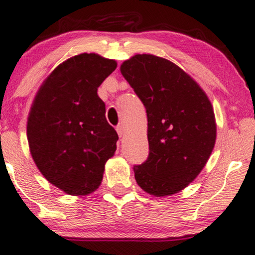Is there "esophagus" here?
<instances>
[{"label":"esophagus","mask_w":255,"mask_h":255,"mask_svg":"<svg viewBox=\"0 0 255 255\" xmlns=\"http://www.w3.org/2000/svg\"><path fill=\"white\" fill-rule=\"evenodd\" d=\"M116 131H117V133H119L120 136L124 135V133H125V128H124V125H123V124L119 125V127L116 128Z\"/></svg>","instance_id":"obj_1"}]
</instances>
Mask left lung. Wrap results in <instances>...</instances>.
I'll use <instances>...</instances> for the list:
<instances>
[{"label":"left lung","mask_w":255,"mask_h":255,"mask_svg":"<svg viewBox=\"0 0 255 255\" xmlns=\"http://www.w3.org/2000/svg\"><path fill=\"white\" fill-rule=\"evenodd\" d=\"M121 72L145 106L149 154L134 165L147 193L165 197L193 182L212 154L216 123L212 103L179 66L154 55H135Z\"/></svg>","instance_id":"1"}]
</instances>
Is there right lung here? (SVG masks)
Listing matches in <instances>:
<instances>
[{"label": "right lung", "mask_w": 255, "mask_h": 255, "mask_svg": "<svg viewBox=\"0 0 255 255\" xmlns=\"http://www.w3.org/2000/svg\"><path fill=\"white\" fill-rule=\"evenodd\" d=\"M116 66L100 55H77L48 76L33 101L27 120L32 157L48 182L68 194L97 190L116 150L119 135L98 95Z\"/></svg>", "instance_id": "right-lung-1"}]
</instances>
